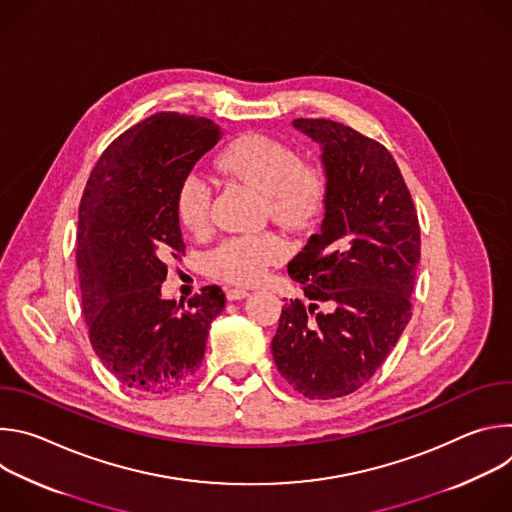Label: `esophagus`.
I'll return each instance as SVG.
<instances>
[{
  "label": "esophagus",
  "instance_id": "1",
  "mask_svg": "<svg viewBox=\"0 0 512 512\" xmlns=\"http://www.w3.org/2000/svg\"><path fill=\"white\" fill-rule=\"evenodd\" d=\"M247 296H249V291L243 289V287H229V289H227V298H229L231 302L243 300V298H247Z\"/></svg>",
  "mask_w": 512,
  "mask_h": 512
}]
</instances>
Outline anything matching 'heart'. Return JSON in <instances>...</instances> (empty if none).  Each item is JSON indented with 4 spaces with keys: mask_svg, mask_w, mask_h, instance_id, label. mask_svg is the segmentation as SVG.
<instances>
[{
    "mask_svg": "<svg viewBox=\"0 0 512 512\" xmlns=\"http://www.w3.org/2000/svg\"><path fill=\"white\" fill-rule=\"evenodd\" d=\"M227 176L247 182L263 194L267 212L279 223L304 227L320 212L326 196V174L318 164L300 160L291 145L263 135L247 133L218 154ZM210 182L190 172L176 194V212L184 229L202 235L210 227ZM287 257V243L277 233L229 237L208 255L212 277L249 285L259 281L269 267Z\"/></svg>",
    "mask_w": 512,
    "mask_h": 512,
    "instance_id": "b5f03b06",
    "label": "heart"
}]
</instances>
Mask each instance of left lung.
I'll return each mask as SVG.
<instances>
[{
    "instance_id": "obj_1",
    "label": "left lung",
    "mask_w": 512,
    "mask_h": 512,
    "mask_svg": "<svg viewBox=\"0 0 512 512\" xmlns=\"http://www.w3.org/2000/svg\"><path fill=\"white\" fill-rule=\"evenodd\" d=\"M294 125L324 145L320 235L287 265L304 306H283L271 340L281 377L308 399H338L369 383L411 320L421 257L417 210L385 145L332 119ZM326 303L330 313H318Z\"/></svg>"
}]
</instances>
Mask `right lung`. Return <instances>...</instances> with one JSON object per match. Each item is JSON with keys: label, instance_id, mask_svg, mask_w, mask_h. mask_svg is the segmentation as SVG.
Masks as SVG:
<instances>
[{"label": "right lung", "instance_id": "1", "mask_svg": "<svg viewBox=\"0 0 512 512\" xmlns=\"http://www.w3.org/2000/svg\"><path fill=\"white\" fill-rule=\"evenodd\" d=\"M223 131L210 119L156 113L115 137L79 206L77 267L93 350L119 383L162 395L202 364L225 291L206 285L188 306L162 300L166 259L184 253L176 194Z\"/></svg>", "mask_w": 512, "mask_h": 512}]
</instances>
